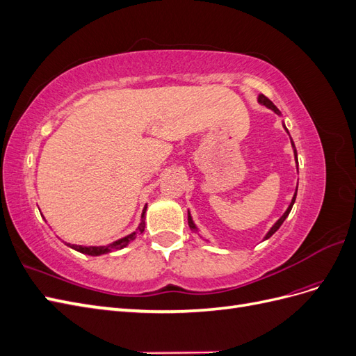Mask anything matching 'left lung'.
Here are the masks:
<instances>
[{
  "mask_svg": "<svg viewBox=\"0 0 356 356\" xmlns=\"http://www.w3.org/2000/svg\"><path fill=\"white\" fill-rule=\"evenodd\" d=\"M258 102H260V104H263V105H266L267 106V108H270L272 111H275L276 114H281V111H279L277 108H276V105L270 101V99H268V98H266V96L264 95H258ZM284 127H285V124H284ZM285 131L288 132V129L285 127ZM291 145H293V148H294V156H296V161H297V149H296V145H294V143H293V139H291ZM297 163H298V161H297ZM296 196H297V190H296V193H294V197H293V200H291V203H289V207H288V209L285 211V213L282 215V217L281 218H279L276 222H275V225H273V227L270 229V230H268V233L266 234V238H264V241L266 239H268V238H270V236L279 229V227H281V225H282V222L285 221V218L288 217V213L291 212V209H293V204H294V202H296ZM188 225H190V229L191 230H197L196 229V225H195V222H193V220H191V215H190V212H188Z\"/></svg>",
  "mask_w": 356,
  "mask_h": 356,
  "instance_id": "obj_1",
  "label": "left lung"
}]
</instances>
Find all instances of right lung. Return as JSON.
Instances as JSON below:
<instances>
[{"mask_svg":"<svg viewBox=\"0 0 356 356\" xmlns=\"http://www.w3.org/2000/svg\"><path fill=\"white\" fill-rule=\"evenodd\" d=\"M145 211H147V204H145V208H144L143 215H141V224H139V227H138V233H143L144 229H145ZM135 238H136V233H132V234L126 236V238H123V239H118V241L113 242V243L108 245V246H81V245H70V243H68V246H71L72 250L79 251V252H81V254H88V255H102V254H108V252H111V251L122 250V248H124L126 245H129V242L134 241Z\"/></svg>","mask_w":356,"mask_h":356,"instance_id":"obj_1","label":"right lung"}]
</instances>
